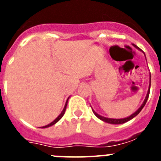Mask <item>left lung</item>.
I'll use <instances>...</instances> for the list:
<instances>
[{
    "mask_svg": "<svg viewBox=\"0 0 161 161\" xmlns=\"http://www.w3.org/2000/svg\"><path fill=\"white\" fill-rule=\"evenodd\" d=\"M135 47H136L137 49H139V47H137L135 45ZM150 87H151V76H150V84H149V89L148 91H147V96H146V97H145V100L144 102H143V103L142 104V106H140V107L139 108V109H138L137 111H136L135 113L133 114H131L130 116H129V117L127 118H125V119H108V118H105V117H102V116H101V115L97 114L96 113V112L94 111V110H93V114H94L95 115H96L97 117L99 119H101V120L104 121V122H106V123H110V124H123V123H126V122H128L129 120H130V119H132L133 118H135L137 114H139V113L142 110V109L143 108V106H145V104H146V102H147V99H148V97H149V93H150Z\"/></svg>",
    "mask_w": 161,
    "mask_h": 161,
    "instance_id": "1",
    "label": "left lung"
}]
</instances>
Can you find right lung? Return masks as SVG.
Returning <instances> with one entry per match:
<instances>
[{
  "instance_id": "1",
  "label": "right lung",
  "mask_w": 161,
  "mask_h": 161,
  "mask_svg": "<svg viewBox=\"0 0 161 161\" xmlns=\"http://www.w3.org/2000/svg\"><path fill=\"white\" fill-rule=\"evenodd\" d=\"M68 100H67V102H66V104H65V106H64V108L63 111L61 112V114H59V116H58V117L56 118V119H55V120L53 121V122H52V123H50V124L47 125V126H42V128H47V127H49V126H52V125H54V124H55V123H57L58 121H59V119H61V118L63 117V116H64V113H65V110H66V107H67V104H68Z\"/></svg>"
}]
</instances>
